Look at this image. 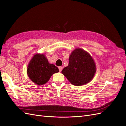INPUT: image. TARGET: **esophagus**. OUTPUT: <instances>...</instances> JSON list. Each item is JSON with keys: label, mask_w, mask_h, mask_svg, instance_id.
Returning <instances> with one entry per match:
<instances>
[{"label": "esophagus", "mask_w": 126, "mask_h": 126, "mask_svg": "<svg viewBox=\"0 0 126 126\" xmlns=\"http://www.w3.org/2000/svg\"><path fill=\"white\" fill-rule=\"evenodd\" d=\"M58 68H59V70L60 72H61V71H62V70H63V67L60 66V67H58Z\"/></svg>", "instance_id": "1"}]
</instances>
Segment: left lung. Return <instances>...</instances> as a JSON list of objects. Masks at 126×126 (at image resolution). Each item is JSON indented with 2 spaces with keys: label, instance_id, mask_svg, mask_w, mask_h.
Returning a JSON list of instances; mask_svg holds the SVG:
<instances>
[{
  "label": "left lung",
  "instance_id": "left-lung-1",
  "mask_svg": "<svg viewBox=\"0 0 126 126\" xmlns=\"http://www.w3.org/2000/svg\"><path fill=\"white\" fill-rule=\"evenodd\" d=\"M96 68L90 54L82 49L77 48L72 52L68 66L64 67L62 72L71 84L81 86L93 79Z\"/></svg>",
  "mask_w": 126,
  "mask_h": 126
}]
</instances>
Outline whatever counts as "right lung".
I'll use <instances>...</instances> for the list:
<instances>
[{
    "mask_svg": "<svg viewBox=\"0 0 126 126\" xmlns=\"http://www.w3.org/2000/svg\"><path fill=\"white\" fill-rule=\"evenodd\" d=\"M27 74L34 83L38 85H44L59 69L54 64L49 63L44 54H36L30 60L27 67Z\"/></svg>",
    "mask_w": 126,
    "mask_h": 126,
    "instance_id": "1",
    "label": "right lung"
}]
</instances>
